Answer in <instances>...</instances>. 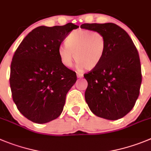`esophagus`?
I'll list each match as a JSON object with an SVG mask.
<instances>
[{"instance_id": "esophagus-1", "label": "esophagus", "mask_w": 151, "mask_h": 151, "mask_svg": "<svg viewBox=\"0 0 151 151\" xmlns=\"http://www.w3.org/2000/svg\"><path fill=\"white\" fill-rule=\"evenodd\" d=\"M77 77L78 78H81V77H83V74L82 73H77Z\"/></svg>"}]
</instances>
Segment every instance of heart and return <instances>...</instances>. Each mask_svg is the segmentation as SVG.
Segmentation results:
<instances>
[{
	"mask_svg": "<svg viewBox=\"0 0 151 151\" xmlns=\"http://www.w3.org/2000/svg\"><path fill=\"white\" fill-rule=\"evenodd\" d=\"M106 39L100 33L90 30H74L66 37V44L59 46L58 55L63 65L70 66L73 58L79 70H93L106 53Z\"/></svg>",
	"mask_w": 151,
	"mask_h": 151,
	"instance_id": "b5f03b06",
	"label": "heart"
}]
</instances>
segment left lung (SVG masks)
Wrapping results in <instances>:
<instances>
[{
	"instance_id": "8db88e82",
	"label": "left lung",
	"mask_w": 151,
	"mask_h": 151,
	"mask_svg": "<svg viewBox=\"0 0 151 151\" xmlns=\"http://www.w3.org/2000/svg\"><path fill=\"white\" fill-rule=\"evenodd\" d=\"M81 28L104 36L106 53L96 68L84 75L85 97L95 115L107 120L122 118L139 96L142 70L139 52L129 34L114 23L83 24Z\"/></svg>"
}]
</instances>
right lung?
Listing matches in <instances>:
<instances>
[{"instance_id": "right-lung-1", "label": "right lung", "mask_w": 151, "mask_h": 151, "mask_svg": "<svg viewBox=\"0 0 151 151\" xmlns=\"http://www.w3.org/2000/svg\"><path fill=\"white\" fill-rule=\"evenodd\" d=\"M78 27L73 23L37 27L15 52L9 77L12 99L33 122H50L62 113L66 93L77 76L63 64L58 51L66 36Z\"/></svg>"}]
</instances>
